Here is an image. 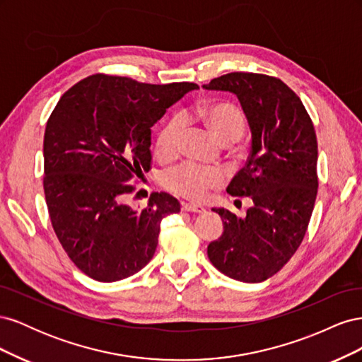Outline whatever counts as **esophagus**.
<instances>
[{
  "instance_id": "34e87169",
  "label": "esophagus",
  "mask_w": 362,
  "mask_h": 362,
  "mask_svg": "<svg viewBox=\"0 0 362 362\" xmlns=\"http://www.w3.org/2000/svg\"><path fill=\"white\" fill-rule=\"evenodd\" d=\"M182 210L189 211V213H204L205 208L201 205H196V204H182Z\"/></svg>"
}]
</instances>
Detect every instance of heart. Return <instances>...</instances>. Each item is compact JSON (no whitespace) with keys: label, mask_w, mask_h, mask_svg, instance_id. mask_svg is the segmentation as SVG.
<instances>
[{"label":"heart","mask_w":362,"mask_h":362,"mask_svg":"<svg viewBox=\"0 0 362 362\" xmlns=\"http://www.w3.org/2000/svg\"><path fill=\"white\" fill-rule=\"evenodd\" d=\"M205 125L223 145L234 144L242 137L245 131V116L238 108L229 103H208L198 110ZM184 131V120L178 116L168 120L160 129L156 141V151L160 157L175 154L180 145ZM163 185L182 198L199 201L210 193V190L221 187L225 182L222 170L214 168H204L194 163H181L163 173Z\"/></svg>","instance_id":"obj_1"}]
</instances>
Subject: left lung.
<instances>
[{
  "label": "left lung",
  "mask_w": 362,
  "mask_h": 362,
  "mask_svg": "<svg viewBox=\"0 0 362 362\" xmlns=\"http://www.w3.org/2000/svg\"><path fill=\"white\" fill-rule=\"evenodd\" d=\"M204 87L231 92L242 104L252 146L226 192L254 202L246 217L213 208L223 233L206 254L223 275L262 282L287 264L310 223L319 187L313 120L300 98L275 76L231 72Z\"/></svg>",
  "instance_id": "1"
}]
</instances>
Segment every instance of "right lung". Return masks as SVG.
<instances>
[{"mask_svg": "<svg viewBox=\"0 0 362 362\" xmlns=\"http://www.w3.org/2000/svg\"><path fill=\"white\" fill-rule=\"evenodd\" d=\"M194 83L148 84L96 74L64 92L43 137V190L60 245L74 264L100 282L144 269L158 245L163 217L180 211L168 193L148 206L124 202L128 184L151 169V127Z\"/></svg>", "mask_w": 362, "mask_h": 362, "instance_id": "add662e5", "label": "right lung"}]
</instances>
